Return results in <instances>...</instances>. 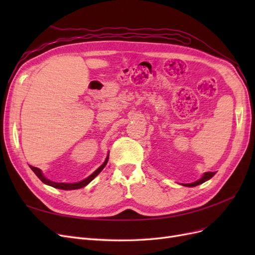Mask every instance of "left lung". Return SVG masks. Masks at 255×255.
<instances>
[{"label":"left lung","instance_id":"left-lung-1","mask_svg":"<svg viewBox=\"0 0 255 255\" xmlns=\"http://www.w3.org/2000/svg\"><path fill=\"white\" fill-rule=\"evenodd\" d=\"M214 175H215V172H205V173H203V175L200 177L198 181L189 183V184H182V185H183V186H186V187H195V186H197V185H200V184H202V183L208 181L210 179H212Z\"/></svg>","mask_w":255,"mask_h":255}]
</instances>
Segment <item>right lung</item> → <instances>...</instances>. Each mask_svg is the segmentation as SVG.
<instances>
[{
  "mask_svg": "<svg viewBox=\"0 0 255 255\" xmlns=\"http://www.w3.org/2000/svg\"><path fill=\"white\" fill-rule=\"evenodd\" d=\"M109 155H110V153H109ZM109 155H107L106 159L104 160V163H103L101 166H100L94 173H91L89 176L86 177V179H84V180H82V181H80V182H76V183H58V182L51 181V180L47 179V177L44 176V174L42 173V171L40 170L39 168H36V167H33V166H29V167H30V169H32V170L34 171V173H35L38 177H39V179L41 180V182H43L44 184L49 185V186H52V187H54V188H58V189H64V190H73V189H79V188L85 187V186H86V185H88L92 180H94L95 177H96L100 172H101V171L103 170V169H104V167L106 166L107 160H109Z\"/></svg>",
  "mask_w": 255,
  "mask_h": 255,
  "instance_id": "1",
  "label": "right lung"
}]
</instances>
